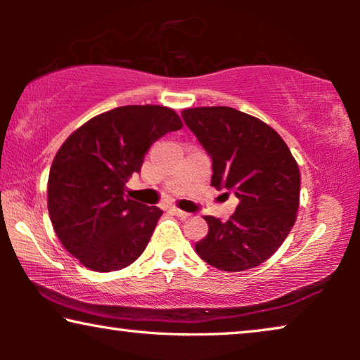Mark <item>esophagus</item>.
Returning <instances> with one entry per match:
<instances>
[{
  "mask_svg": "<svg viewBox=\"0 0 360 360\" xmlns=\"http://www.w3.org/2000/svg\"><path fill=\"white\" fill-rule=\"evenodd\" d=\"M172 214H175V216H179V218H181V219H185V218H188V213H185V211H181V210H179V208H170L169 210Z\"/></svg>",
  "mask_w": 360,
  "mask_h": 360,
  "instance_id": "1",
  "label": "esophagus"
}]
</instances>
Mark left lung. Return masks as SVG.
<instances>
[{
    "mask_svg": "<svg viewBox=\"0 0 360 360\" xmlns=\"http://www.w3.org/2000/svg\"><path fill=\"white\" fill-rule=\"evenodd\" d=\"M181 117L213 162L211 186L239 200L226 223L205 216L210 231L196 254L226 272L257 267L297 219L300 170L292 152L272 127L234 108H190Z\"/></svg>",
    "mask_w": 360,
    "mask_h": 360,
    "instance_id": "8db88e82",
    "label": "left lung"
}]
</instances>
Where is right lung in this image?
I'll use <instances>...</instances> for the list:
<instances>
[{
  "label": "right lung",
  "instance_id": "1",
  "mask_svg": "<svg viewBox=\"0 0 360 360\" xmlns=\"http://www.w3.org/2000/svg\"><path fill=\"white\" fill-rule=\"evenodd\" d=\"M179 129L170 108L120 106L78 127L58 149L49 214L63 248L86 269L112 272L144 252L162 210L127 198L126 181L155 141Z\"/></svg>",
  "mask_w": 360,
  "mask_h": 360
}]
</instances>
